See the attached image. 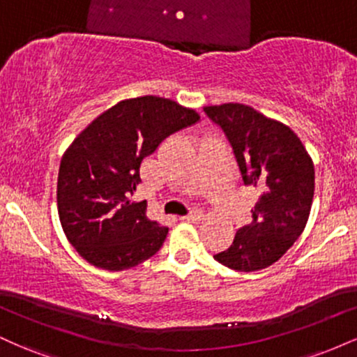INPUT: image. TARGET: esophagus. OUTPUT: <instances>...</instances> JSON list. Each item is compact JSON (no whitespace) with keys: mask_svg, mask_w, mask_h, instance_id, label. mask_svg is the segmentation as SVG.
Segmentation results:
<instances>
[{"mask_svg":"<svg viewBox=\"0 0 357 357\" xmlns=\"http://www.w3.org/2000/svg\"><path fill=\"white\" fill-rule=\"evenodd\" d=\"M203 216H204L203 210H198V208H196V210H192V211L190 213V215L183 216V220H184V221H192V223H196V221L203 220Z\"/></svg>","mask_w":357,"mask_h":357,"instance_id":"34e87169","label":"esophagus"}]
</instances>
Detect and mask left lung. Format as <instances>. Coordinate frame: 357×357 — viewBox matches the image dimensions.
I'll return each mask as SVG.
<instances>
[{
	"instance_id": "1",
	"label": "left lung",
	"mask_w": 357,
	"mask_h": 357,
	"mask_svg": "<svg viewBox=\"0 0 357 357\" xmlns=\"http://www.w3.org/2000/svg\"><path fill=\"white\" fill-rule=\"evenodd\" d=\"M204 112L230 142L243 183L260 192L252 223L215 260L236 272L267 268L304 231L314 198L312 159L289 126L248 105H210Z\"/></svg>"
}]
</instances>
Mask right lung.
I'll return each instance as SVG.
<instances>
[{
    "instance_id": "add662e5",
    "label": "right lung",
    "mask_w": 357,
    "mask_h": 357,
    "mask_svg": "<svg viewBox=\"0 0 357 357\" xmlns=\"http://www.w3.org/2000/svg\"><path fill=\"white\" fill-rule=\"evenodd\" d=\"M199 121L178 102L144 96L100 114L75 137L60 162L56 203L61 228L90 265L119 272L159 252L167 227L130 202L141 165L171 134Z\"/></svg>"
}]
</instances>
